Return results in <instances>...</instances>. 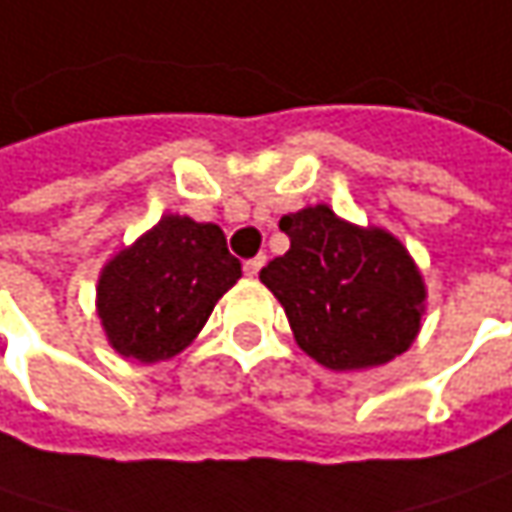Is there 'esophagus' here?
Returning <instances> with one entry per match:
<instances>
[{
    "instance_id": "obj_1",
    "label": "esophagus",
    "mask_w": 512,
    "mask_h": 512,
    "mask_svg": "<svg viewBox=\"0 0 512 512\" xmlns=\"http://www.w3.org/2000/svg\"><path fill=\"white\" fill-rule=\"evenodd\" d=\"M262 265H265V256H253V259H247L245 262V276H259V270H262Z\"/></svg>"
}]
</instances>
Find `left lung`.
Instances as JSON below:
<instances>
[{
	"instance_id": "8db88e82",
	"label": "left lung",
	"mask_w": 512,
	"mask_h": 512,
	"mask_svg": "<svg viewBox=\"0 0 512 512\" xmlns=\"http://www.w3.org/2000/svg\"><path fill=\"white\" fill-rule=\"evenodd\" d=\"M290 250L259 279L285 307L296 344L330 370L379 367L413 344L424 313L422 273L382 227H356L327 205L282 216Z\"/></svg>"
}]
</instances>
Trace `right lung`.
Listing matches in <instances>:
<instances>
[{
  "label": "right lung",
  "instance_id": "1",
  "mask_svg": "<svg viewBox=\"0 0 512 512\" xmlns=\"http://www.w3.org/2000/svg\"><path fill=\"white\" fill-rule=\"evenodd\" d=\"M239 276L222 227L162 216L102 267L96 310L110 347L133 362L173 359Z\"/></svg>",
  "mask_w": 512,
  "mask_h": 512
}]
</instances>
